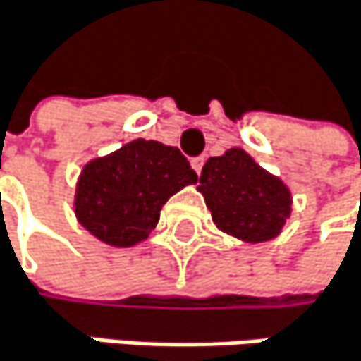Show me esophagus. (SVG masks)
Masks as SVG:
<instances>
[{"label": "esophagus", "instance_id": "obj_1", "mask_svg": "<svg viewBox=\"0 0 361 361\" xmlns=\"http://www.w3.org/2000/svg\"><path fill=\"white\" fill-rule=\"evenodd\" d=\"M203 164H205V158H203V156H199V158H192V160H190V166L197 171V175H201V169H203Z\"/></svg>", "mask_w": 361, "mask_h": 361}]
</instances>
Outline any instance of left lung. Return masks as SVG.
<instances>
[{
    "label": "left lung",
    "mask_w": 361,
    "mask_h": 361,
    "mask_svg": "<svg viewBox=\"0 0 361 361\" xmlns=\"http://www.w3.org/2000/svg\"><path fill=\"white\" fill-rule=\"evenodd\" d=\"M199 184L216 226L242 242L276 238L291 216L289 188L240 147L209 158Z\"/></svg>",
    "instance_id": "left-lung-1"
}]
</instances>
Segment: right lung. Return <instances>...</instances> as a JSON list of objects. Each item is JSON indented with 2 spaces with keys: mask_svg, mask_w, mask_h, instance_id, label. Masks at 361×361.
I'll list each match as a JSON object with an SVG mask.
<instances>
[{
  "mask_svg": "<svg viewBox=\"0 0 361 361\" xmlns=\"http://www.w3.org/2000/svg\"><path fill=\"white\" fill-rule=\"evenodd\" d=\"M188 184L197 173L182 152L137 139L83 166L74 214L100 242L128 248L152 233L162 205Z\"/></svg>",
  "mask_w": 361,
  "mask_h": 361,
  "instance_id": "obj_1",
  "label": "right lung"
}]
</instances>
